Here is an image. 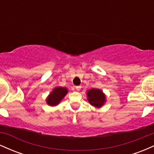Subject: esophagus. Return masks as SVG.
<instances>
[{"label": "esophagus", "instance_id": "34e87169", "mask_svg": "<svg viewBox=\"0 0 154 154\" xmlns=\"http://www.w3.org/2000/svg\"><path fill=\"white\" fill-rule=\"evenodd\" d=\"M81 88H82V86H81V85H79V86H75L76 90H77V91H80Z\"/></svg>", "mask_w": 154, "mask_h": 154}]
</instances>
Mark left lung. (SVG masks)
<instances>
[{"mask_svg":"<svg viewBox=\"0 0 154 154\" xmlns=\"http://www.w3.org/2000/svg\"><path fill=\"white\" fill-rule=\"evenodd\" d=\"M88 100L89 103L93 106L96 108H100L105 103L106 95L103 91L99 89L93 88L88 91Z\"/></svg>","mask_w":154,"mask_h":154,"instance_id":"1","label":"left lung"}]
</instances>
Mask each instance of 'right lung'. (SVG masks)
Masks as SVG:
<instances>
[{
  "mask_svg": "<svg viewBox=\"0 0 154 154\" xmlns=\"http://www.w3.org/2000/svg\"><path fill=\"white\" fill-rule=\"evenodd\" d=\"M68 90L66 88L56 87L55 88L53 91L48 96L46 102L49 106H54L58 105L61 100L64 98L66 95Z\"/></svg>",
  "mask_w": 154,
  "mask_h": 154,
  "instance_id": "1",
  "label": "right lung"
}]
</instances>
